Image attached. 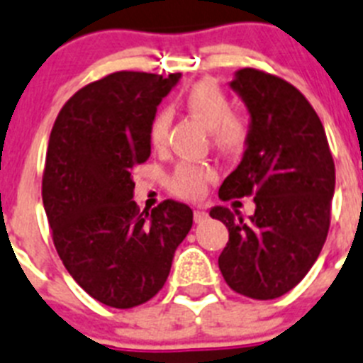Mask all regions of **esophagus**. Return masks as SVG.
<instances>
[{
    "mask_svg": "<svg viewBox=\"0 0 363 363\" xmlns=\"http://www.w3.org/2000/svg\"><path fill=\"white\" fill-rule=\"evenodd\" d=\"M194 219H195V223H204V220L208 219V213L204 212L203 208L201 206H197L194 210Z\"/></svg>",
    "mask_w": 363,
    "mask_h": 363,
    "instance_id": "obj_1",
    "label": "esophagus"
}]
</instances>
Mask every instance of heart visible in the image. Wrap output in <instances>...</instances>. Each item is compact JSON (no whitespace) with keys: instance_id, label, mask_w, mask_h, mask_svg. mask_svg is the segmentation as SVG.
Segmentation results:
<instances>
[{"instance_id":"heart-1","label":"heart","mask_w":363,"mask_h":363,"mask_svg":"<svg viewBox=\"0 0 363 363\" xmlns=\"http://www.w3.org/2000/svg\"><path fill=\"white\" fill-rule=\"evenodd\" d=\"M184 107L213 135V143L226 153L242 150L248 140V121L242 115L232 113L228 94L216 82L203 80L186 91ZM169 113L160 109L151 122L150 138L153 146H162L168 137ZM213 172L206 166L191 162L179 164L172 177V190L181 197L195 199L206 190V182L212 181Z\"/></svg>"}]
</instances>
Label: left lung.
<instances>
[{
	"label": "left lung",
	"mask_w": 363,
	"mask_h": 363,
	"mask_svg": "<svg viewBox=\"0 0 363 363\" xmlns=\"http://www.w3.org/2000/svg\"><path fill=\"white\" fill-rule=\"evenodd\" d=\"M230 87L250 115L238 168L219 188L223 201L254 195L256 212L213 206L228 228L219 269L232 291L274 299L298 285L320 256L330 225L334 160L320 116L281 78L239 69Z\"/></svg>",
	"instance_id": "1"
}]
</instances>
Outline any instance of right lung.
Segmentation results:
<instances>
[{"label":"right lung","instance_id":"add662e5","mask_svg":"<svg viewBox=\"0 0 363 363\" xmlns=\"http://www.w3.org/2000/svg\"><path fill=\"white\" fill-rule=\"evenodd\" d=\"M181 74L121 71L82 87L56 116L42 197L60 259L100 303H146L168 279L194 225L188 204L166 199L140 213L133 168L151 153L157 106Z\"/></svg>","mask_w":363,"mask_h":363}]
</instances>
